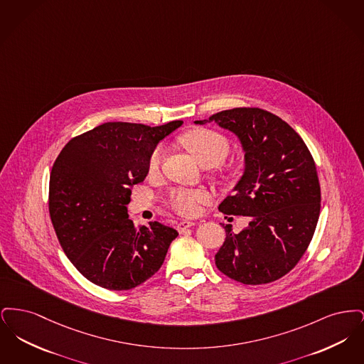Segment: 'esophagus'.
Returning a JSON list of instances; mask_svg holds the SVG:
<instances>
[{"mask_svg":"<svg viewBox=\"0 0 364 364\" xmlns=\"http://www.w3.org/2000/svg\"><path fill=\"white\" fill-rule=\"evenodd\" d=\"M193 225H195V223H192V221H180V223L177 224V230L181 233V232H184L186 229H188V228Z\"/></svg>","mask_w":364,"mask_h":364,"instance_id":"obj_1","label":"esophagus"}]
</instances>
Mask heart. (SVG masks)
I'll return each mask as SVG.
<instances>
[{"instance_id":"1","label":"heart","mask_w":364,"mask_h":364,"mask_svg":"<svg viewBox=\"0 0 364 364\" xmlns=\"http://www.w3.org/2000/svg\"><path fill=\"white\" fill-rule=\"evenodd\" d=\"M180 144L203 166H214L225 159L229 153V141L221 134L208 129L196 128L183 135ZM164 156V149L156 146L147 159L150 173L159 171ZM210 195L206 190H176L168 198V206L181 215H196L200 205L208 202Z\"/></svg>"}]
</instances>
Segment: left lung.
<instances>
[{"instance_id": "1", "label": "left lung", "mask_w": 364, "mask_h": 364, "mask_svg": "<svg viewBox=\"0 0 364 364\" xmlns=\"http://www.w3.org/2000/svg\"><path fill=\"white\" fill-rule=\"evenodd\" d=\"M242 141L245 169L220 211L251 221L240 233L225 226L215 264L245 285L273 282L289 273L311 242L321 211V186L310 150L288 122L259 107L213 114Z\"/></svg>"}]
</instances>
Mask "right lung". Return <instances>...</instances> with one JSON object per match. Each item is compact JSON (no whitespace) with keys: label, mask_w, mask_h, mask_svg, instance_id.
<instances>
[{"label":"right lung","mask_w":364,"mask_h":364,"mask_svg":"<svg viewBox=\"0 0 364 364\" xmlns=\"http://www.w3.org/2000/svg\"><path fill=\"white\" fill-rule=\"evenodd\" d=\"M181 124L105 122L70 139L54 161L53 228L68 259L92 284L128 291L162 266L177 230L156 221L135 228L127 205L131 187L149 173L151 150Z\"/></svg>","instance_id":"right-lung-1"}]
</instances>
